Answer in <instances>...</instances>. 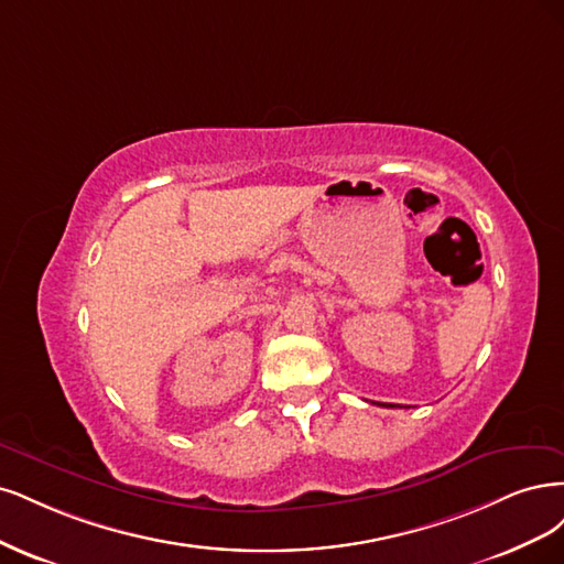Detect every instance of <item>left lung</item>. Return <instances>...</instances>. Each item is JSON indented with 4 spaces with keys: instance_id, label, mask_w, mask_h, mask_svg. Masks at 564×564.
Listing matches in <instances>:
<instances>
[{
    "instance_id": "obj_1",
    "label": "left lung",
    "mask_w": 564,
    "mask_h": 564,
    "mask_svg": "<svg viewBox=\"0 0 564 564\" xmlns=\"http://www.w3.org/2000/svg\"><path fill=\"white\" fill-rule=\"evenodd\" d=\"M381 405H384V408H395V405H391V403H389V405H387V403H381Z\"/></svg>"
}]
</instances>
